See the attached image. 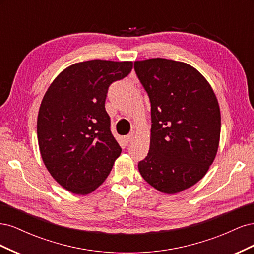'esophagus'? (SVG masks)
<instances>
[{
  "label": "esophagus",
  "mask_w": 254,
  "mask_h": 254,
  "mask_svg": "<svg viewBox=\"0 0 254 254\" xmlns=\"http://www.w3.org/2000/svg\"><path fill=\"white\" fill-rule=\"evenodd\" d=\"M133 137H134V132H131V133H129L128 135H126L125 136V140H126V142H131L132 140H133Z\"/></svg>",
  "instance_id": "obj_1"
}]
</instances>
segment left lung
<instances>
[{
    "mask_svg": "<svg viewBox=\"0 0 254 254\" xmlns=\"http://www.w3.org/2000/svg\"><path fill=\"white\" fill-rule=\"evenodd\" d=\"M134 70L149 96L152 123L149 151L139 172L161 193H180L201 180L216 157L217 97L204 76L182 61L137 60Z\"/></svg>",
    "mask_w": 254,
    "mask_h": 254,
    "instance_id": "1",
    "label": "left lung"
}]
</instances>
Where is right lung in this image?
<instances>
[{
  "instance_id": "1",
  "label": "right lung",
  "mask_w": 254,
  "mask_h": 254,
  "mask_svg": "<svg viewBox=\"0 0 254 254\" xmlns=\"http://www.w3.org/2000/svg\"><path fill=\"white\" fill-rule=\"evenodd\" d=\"M132 61L88 60L60 72L45 92L37 120L41 158L66 190L86 196L108 177L122 148L110 131L105 101Z\"/></svg>"
}]
</instances>
